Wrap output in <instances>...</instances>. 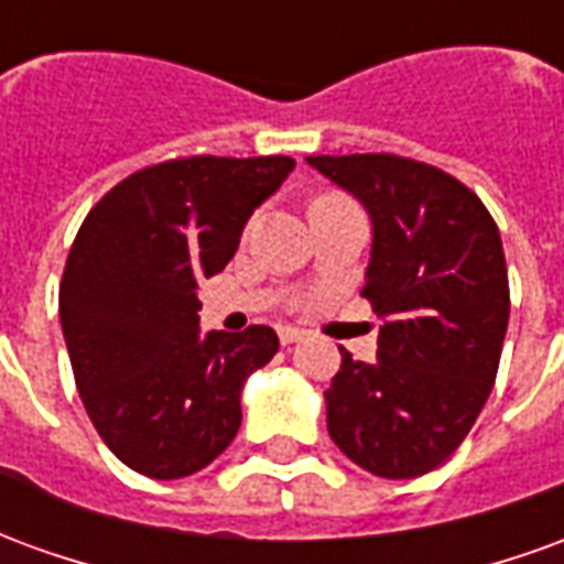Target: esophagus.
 <instances>
[{"instance_id":"esophagus-1","label":"esophagus","mask_w":564,"mask_h":564,"mask_svg":"<svg viewBox=\"0 0 564 564\" xmlns=\"http://www.w3.org/2000/svg\"><path fill=\"white\" fill-rule=\"evenodd\" d=\"M278 335H281V344H295L305 338V332L295 329V326H281V329H278Z\"/></svg>"}]
</instances>
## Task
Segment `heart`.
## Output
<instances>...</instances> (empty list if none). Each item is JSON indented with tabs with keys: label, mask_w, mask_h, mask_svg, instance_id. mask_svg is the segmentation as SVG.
<instances>
[{
	"label": "heart",
	"mask_w": 564,
	"mask_h": 564,
	"mask_svg": "<svg viewBox=\"0 0 564 564\" xmlns=\"http://www.w3.org/2000/svg\"><path fill=\"white\" fill-rule=\"evenodd\" d=\"M317 198H341V196H338V193H323V196H317ZM317 198H314V202H317Z\"/></svg>",
	"instance_id": "heart-1"
}]
</instances>
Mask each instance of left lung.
Returning a JSON list of instances; mask_svg holds the SVG:
<instances>
[{
	"label": "left lung",
	"mask_w": 564,
	"mask_h": 564,
	"mask_svg": "<svg viewBox=\"0 0 564 564\" xmlns=\"http://www.w3.org/2000/svg\"><path fill=\"white\" fill-rule=\"evenodd\" d=\"M366 205V295L378 359L341 347L326 390L332 441L359 468L404 480L453 456L492 392L510 317L501 235L453 174L395 153L307 156Z\"/></svg>",
	"instance_id": "1"
}]
</instances>
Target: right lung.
Returning a JSON list of instances; mask_svg holds the SVG:
<instances>
[{
	"label": "right lung",
	"instance_id": "obj_1",
	"mask_svg": "<svg viewBox=\"0 0 564 564\" xmlns=\"http://www.w3.org/2000/svg\"><path fill=\"white\" fill-rule=\"evenodd\" d=\"M290 156H177L111 186L80 223L59 319L80 402L117 459L156 480L202 471L241 425V387L278 354L269 326L198 335V281L235 257Z\"/></svg>",
	"mask_w": 564,
	"mask_h": 564
}]
</instances>
